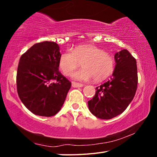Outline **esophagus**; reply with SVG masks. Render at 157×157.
Returning <instances> with one entry per match:
<instances>
[{
    "label": "esophagus",
    "mask_w": 157,
    "mask_h": 157,
    "mask_svg": "<svg viewBox=\"0 0 157 157\" xmlns=\"http://www.w3.org/2000/svg\"><path fill=\"white\" fill-rule=\"evenodd\" d=\"M72 87L74 88H79V87H83V84L80 83H77V82H74V81H72Z\"/></svg>",
    "instance_id": "esophagus-1"
}]
</instances>
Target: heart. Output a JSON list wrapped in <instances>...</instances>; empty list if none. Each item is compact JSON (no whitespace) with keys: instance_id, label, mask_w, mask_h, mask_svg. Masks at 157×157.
<instances>
[{"instance_id":"b5f03b06","label":"heart","mask_w":157,"mask_h":157,"mask_svg":"<svg viewBox=\"0 0 157 157\" xmlns=\"http://www.w3.org/2000/svg\"><path fill=\"white\" fill-rule=\"evenodd\" d=\"M82 63L83 69L75 72L76 80L88 81L94 78L97 82L105 80L113 74L115 59L112 54L94 45H78L72 52H65L59 59V66L65 76H69Z\"/></svg>"}]
</instances>
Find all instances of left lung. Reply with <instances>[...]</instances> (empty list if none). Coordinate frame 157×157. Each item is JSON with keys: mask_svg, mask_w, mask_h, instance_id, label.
<instances>
[{"mask_svg": "<svg viewBox=\"0 0 157 157\" xmlns=\"http://www.w3.org/2000/svg\"><path fill=\"white\" fill-rule=\"evenodd\" d=\"M115 69L107 82L95 88L94 98L88 101V108L95 117L109 120L126 110L135 97L138 76L136 59L127 50L115 54Z\"/></svg>", "mask_w": 157, "mask_h": 157, "instance_id": "obj_1", "label": "left lung"}]
</instances>
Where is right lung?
I'll return each mask as SVG.
<instances>
[{
    "instance_id": "right-lung-1",
    "label": "right lung",
    "mask_w": 157,
    "mask_h": 157,
    "mask_svg": "<svg viewBox=\"0 0 157 157\" xmlns=\"http://www.w3.org/2000/svg\"><path fill=\"white\" fill-rule=\"evenodd\" d=\"M61 55L56 42L45 41L34 44L20 59L17 94L35 115L53 116L64 103L71 83L59 71Z\"/></svg>"
}]
</instances>
